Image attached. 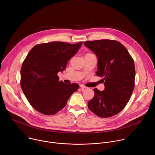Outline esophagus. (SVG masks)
Here are the masks:
<instances>
[{
	"label": "esophagus",
	"instance_id": "obj_1",
	"mask_svg": "<svg viewBox=\"0 0 155 155\" xmlns=\"http://www.w3.org/2000/svg\"><path fill=\"white\" fill-rule=\"evenodd\" d=\"M80 87L81 88H82V89H86V88H87V87L83 85V84H80Z\"/></svg>",
	"mask_w": 155,
	"mask_h": 155
}]
</instances>
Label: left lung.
<instances>
[{"label":"left lung","instance_id":"left-lung-1","mask_svg":"<svg viewBox=\"0 0 155 155\" xmlns=\"http://www.w3.org/2000/svg\"><path fill=\"white\" fill-rule=\"evenodd\" d=\"M84 44L96 54V74L105 81L104 91L93 90L94 96L88 102V108L99 117H113L125 107L134 89V59L122 44L114 40L86 41Z\"/></svg>","mask_w":155,"mask_h":155}]
</instances>
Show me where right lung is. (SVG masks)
<instances>
[{
	"label": "right lung",
	"instance_id": "add662e5",
	"mask_svg": "<svg viewBox=\"0 0 155 155\" xmlns=\"http://www.w3.org/2000/svg\"><path fill=\"white\" fill-rule=\"evenodd\" d=\"M82 44L51 41L34 46L23 61L20 84L26 99L37 112L53 115L61 110L79 85L59 80L68 62Z\"/></svg>",
	"mask_w": 155,
	"mask_h": 155
}]
</instances>
